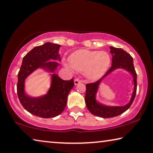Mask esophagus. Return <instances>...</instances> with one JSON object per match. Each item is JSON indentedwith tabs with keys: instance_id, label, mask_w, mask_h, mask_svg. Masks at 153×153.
Segmentation results:
<instances>
[{
	"instance_id": "esophagus-1",
	"label": "esophagus",
	"mask_w": 153,
	"mask_h": 153,
	"mask_svg": "<svg viewBox=\"0 0 153 153\" xmlns=\"http://www.w3.org/2000/svg\"><path fill=\"white\" fill-rule=\"evenodd\" d=\"M81 81L79 80V79H74V84L75 85H77V84H80L81 83Z\"/></svg>"
}]
</instances>
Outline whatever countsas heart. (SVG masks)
Masks as SVG:
<instances>
[{
  "label": "heart",
  "mask_w": 153,
  "mask_h": 153,
  "mask_svg": "<svg viewBox=\"0 0 153 153\" xmlns=\"http://www.w3.org/2000/svg\"><path fill=\"white\" fill-rule=\"evenodd\" d=\"M69 63H64L70 71L76 70L84 72L86 77L91 80L100 79L108 71L111 59L108 52L104 51L78 50L70 55Z\"/></svg>",
  "instance_id": "b5f03b06"
}]
</instances>
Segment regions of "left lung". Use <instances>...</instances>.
Segmentation results:
<instances>
[{
	"label": "left lung",
	"instance_id": "obj_1",
	"mask_svg": "<svg viewBox=\"0 0 153 153\" xmlns=\"http://www.w3.org/2000/svg\"><path fill=\"white\" fill-rule=\"evenodd\" d=\"M110 53L112 55L111 67L108 72L100 79L94 83L87 84L86 85L85 103L88 110L92 114L106 118L117 116L124 113L131 105L134 100L137 91V74L135 72L133 60L131 56L121 48H116L110 46ZM117 68H123L130 72L133 76L134 86L132 96L130 102L123 106H109L99 103L96 100V94L98 91L99 84L104 77Z\"/></svg>",
	"mask_w": 153,
	"mask_h": 153
}]
</instances>
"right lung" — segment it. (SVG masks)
Instances as JSON below:
<instances>
[{"label": "right lung", "instance_id": "obj_1", "mask_svg": "<svg viewBox=\"0 0 153 153\" xmlns=\"http://www.w3.org/2000/svg\"><path fill=\"white\" fill-rule=\"evenodd\" d=\"M60 45L47 42L36 46L23 58L17 84V93L22 105L26 111L41 118H49L59 116L65 110L69 91L74 86V79L63 80L54 71L60 61ZM37 68L52 72L51 85L44 96L33 98L25 93V80Z\"/></svg>", "mask_w": 153, "mask_h": 153}]
</instances>
